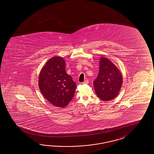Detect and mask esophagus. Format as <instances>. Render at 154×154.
I'll use <instances>...</instances> for the list:
<instances>
[{
  "label": "esophagus",
  "mask_w": 154,
  "mask_h": 154,
  "mask_svg": "<svg viewBox=\"0 0 154 154\" xmlns=\"http://www.w3.org/2000/svg\"><path fill=\"white\" fill-rule=\"evenodd\" d=\"M88 83H89V81H88V79L85 80L84 82H82V84H88Z\"/></svg>",
  "instance_id": "esophagus-1"
}]
</instances>
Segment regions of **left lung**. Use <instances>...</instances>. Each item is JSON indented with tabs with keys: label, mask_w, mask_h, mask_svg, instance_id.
<instances>
[{
	"label": "left lung",
	"mask_w": 154,
	"mask_h": 154,
	"mask_svg": "<svg viewBox=\"0 0 154 154\" xmlns=\"http://www.w3.org/2000/svg\"><path fill=\"white\" fill-rule=\"evenodd\" d=\"M97 96L104 101L116 98L122 84V76L116 65L106 57H102L99 61L98 77L94 81Z\"/></svg>",
	"instance_id": "left-lung-1"
}]
</instances>
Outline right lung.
I'll return each instance as SVG.
<instances>
[{"instance_id": "add662e5", "label": "right lung", "mask_w": 154, "mask_h": 154, "mask_svg": "<svg viewBox=\"0 0 154 154\" xmlns=\"http://www.w3.org/2000/svg\"><path fill=\"white\" fill-rule=\"evenodd\" d=\"M39 88L47 100L57 107L64 108L73 98L76 84L65 70V60L60 56L52 57L42 68Z\"/></svg>"}]
</instances>
